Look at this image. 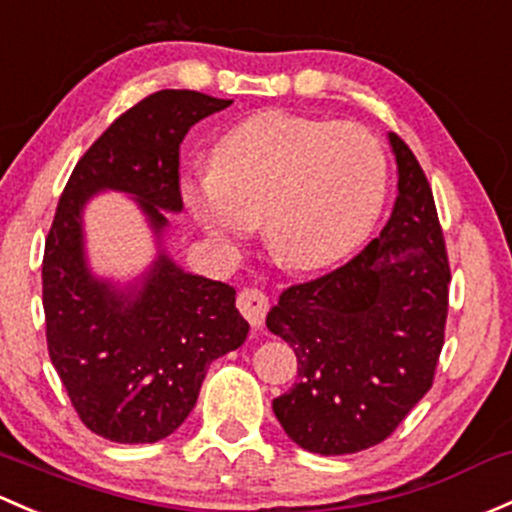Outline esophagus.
I'll use <instances>...</instances> for the list:
<instances>
[{"label":"esophagus","mask_w":512,"mask_h":512,"mask_svg":"<svg viewBox=\"0 0 512 512\" xmlns=\"http://www.w3.org/2000/svg\"><path fill=\"white\" fill-rule=\"evenodd\" d=\"M238 309L240 314L250 321V326L260 328L265 324L267 309H270V299L260 289H242L238 294Z\"/></svg>","instance_id":"1"}]
</instances>
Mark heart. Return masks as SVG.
I'll return each instance as SVG.
<instances>
[{
  "mask_svg": "<svg viewBox=\"0 0 512 512\" xmlns=\"http://www.w3.org/2000/svg\"><path fill=\"white\" fill-rule=\"evenodd\" d=\"M213 174H191L181 196L208 238L230 245L265 225L287 270L333 265L360 245L385 201L383 147L355 122L260 112L218 139Z\"/></svg>",
  "mask_w": 512,
  "mask_h": 512,
  "instance_id": "b5f03b06",
  "label": "heart"
}]
</instances>
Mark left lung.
I'll return each mask as SVG.
<instances>
[{
	"label": "left lung",
	"mask_w": 512,
	"mask_h": 512,
	"mask_svg": "<svg viewBox=\"0 0 512 512\" xmlns=\"http://www.w3.org/2000/svg\"><path fill=\"white\" fill-rule=\"evenodd\" d=\"M397 196L380 238L328 274L292 284L267 328L297 353V383L272 402L301 449L355 454L390 437L434 383L449 314V255L432 188L390 134Z\"/></svg>",
	"instance_id": "obj_1"
}]
</instances>
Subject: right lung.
<instances>
[{
    "label": "right lung",
    "mask_w": 512,
    "mask_h": 512,
    "mask_svg": "<svg viewBox=\"0 0 512 512\" xmlns=\"http://www.w3.org/2000/svg\"><path fill=\"white\" fill-rule=\"evenodd\" d=\"M233 100L159 90L122 112L75 164L43 250V314L51 363L80 422L117 444H152L196 407L215 358L245 343L250 324L230 284L186 274L159 255L134 294L90 277L85 201L102 188L132 193L154 230L184 208L179 149L186 132Z\"/></svg>",
    "instance_id": "1"
}]
</instances>
